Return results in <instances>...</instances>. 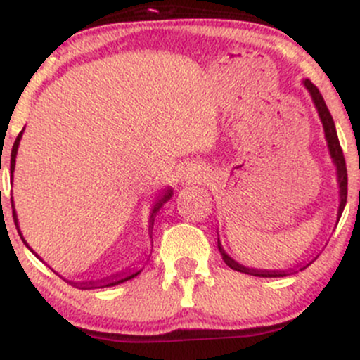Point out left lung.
I'll use <instances>...</instances> for the list:
<instances>
[{"mask_svg": "<svg viewBox=\"0 0 360 360\" xmlns=\"http://www.w3.org/2000/svg\"><path fill=\"white\" fill-rule=\"evenodd\" d=\"M304 86L311 94L313 101H315V106L318 110V115H320L321 123H323L325 128V137L326 142H328V148H330V155H332L333 162L337 166V174H338V186H340V206H338V218H340L342 212H344L345 203H347V167H345V157L344 152H342L340 142H338L337 137V130H335V123H333L332 115H330L328 108H326L323 96H321L320 89L316 88L309 79H304ZM218 250H220L223 260L229 267H232L233 271L238 272H245V274H252V276H259V278H283V276L289 274L291 271H255V269H249V267H243L238 262H235L232 257L225 254V250L221 249L220 242H218ZM304 269V267H303Z\"/></svg>", "mask_w": 360, "mask_h": 360, "instance_id": "left-lung-1", "label": "left lung"}]
</instances>
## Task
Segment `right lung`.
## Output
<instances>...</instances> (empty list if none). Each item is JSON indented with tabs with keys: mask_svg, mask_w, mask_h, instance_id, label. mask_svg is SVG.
Instances as JSON below:
<instances>
[{
	"mask_svg": "<svg viewBox=\"0 0 360 360\" xmlns=\"http://www.w3.org/2000/svg\"><path fill=\"white\" fill-rule=\"evenodd\" d=\"M20 139H22V131H20V134H18V137H16L15 143H13V148H11V164H10V172H11V174H13V171H15V157H16V150H18V146H20ZM171 194H172L171 189H167L166 194H164V196L160 198L159 201H157L155 206H154V210H152V214H150V225H148V229H150V232H152V225H154V217L157 214V212H159V210L162 208V205L166 203V201L169 200V198H171ZM11 208H13V220H15V226H16V230H18V233H20V229H18V220H16V213H15V206H13V200H11ZM20 237H22V233H20ZM22 240H23V237H22ZM23 243H25V245H27V242H25V240H23ZM27 247H28V245H27ZM28 249H30V247H28ZM139 274H140V271L134 272V274H130V276H125V274H122V276H113V278L103 279V281H96V283H94V281H89V283H71V284H74V286H77V288H82V289H91V288H108V286H115V284L125 283V281L131 279V278H135V276H139Z\"/></svg>",
	"mask_w": 360,
	"mask_h": 360,
	"instance_id": "1",
	"label": "right lung"
}]
</instances>
